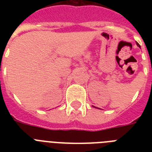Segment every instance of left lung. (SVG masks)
I'll return each mask as SVG.
<instances>
[{
	"instance_id": "obj_1",
	"label": "left lung",
	"mask_w": 152,
	"mask_h": 152,
	"mask_svg": "<svg viewBox=\"0 0 152 152\" xmlns=\"http://www.w3.org/2000/svg\"><path fill=\"white\" fill-rule=\"evenodd\" d=\"M137 46H139V47H140V45H139V44H138V43H137Z\"/></svg>"
}]
</instances>
